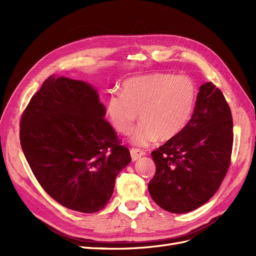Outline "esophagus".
Here are the masks:
<instances>
[{
  "mask_svg": "<svg viewBox=\"0 0 256 256\" xmlns=\"http://www.w3.org/2000/svg\"><path fill=\"white\" fill-rule=\"evenodd\" d=\"M130 154H131V159H132V161H136V160L140 159L142 156H144L145 152L141 150L131 148L130 150Z\"/></svg>",
  "mask_w": 256,
  "mask_h": 256,
  "instance_id": "1",
  "label": "esophagus"
}]
</instances>
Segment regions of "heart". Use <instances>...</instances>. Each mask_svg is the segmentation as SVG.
Here are the masks:
<instances>
[{
  "mask_svg": "<svg viewBox=\"0 0 256 256\" xmlns=\"http://www.w3.org/2000/svg\"><path fill=\"white\" fill-rule=\"evenodd\" d=\"M198 90L190 76L154 72L126 80L122 92L113 90L106 100V115L122 134H130L136 146L168 141L187 127L196 109Z\"/></svg>",
  "mask_w": 256,
  "mask_h": 256,
  "instance_id": "b5f03b06",
  "label": "heart"
}]
</instances>
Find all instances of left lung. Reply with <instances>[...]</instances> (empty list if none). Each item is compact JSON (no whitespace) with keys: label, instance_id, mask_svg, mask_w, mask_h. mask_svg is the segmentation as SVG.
Segmentation results:
<instances>
[{"label":"left lung","instance_id":"left-lung-1","mask_svg":"<svg viewBox=\"0 0 256 256\" xmlns=\"http://www.w3.org/2000/svg\"><path fill=\"white\" fill-rule=\"evenodd\" d=\"M233 147V120L222 92L200 86L192 118L182 132L152 152L156 174L148 184L154 203L173 214L194 210L226 177Z\"/></svg>","mask_w":256,"mask_h":256}]
</instances>
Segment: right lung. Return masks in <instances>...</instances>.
Returning a JSON list of instances; mask_svg holds the SVG:
<instances>
[{
	"instance_id": "obj_1",
	"label": "right lung",
	"mask_w": 256,
	"mask_h": 256,
	"mask_svg": "<svg viewBox=\"0 0 256 256\" xmlns=\"http://www.w3.org/2000/svg\"><path fill=\"white\" fill-rule=\"evenodd\" d=\"M104 115L92 85L56 74L23 112L20 143L30 168L44 190L72 210L102 209L131 161Z\"/></svg>"
}]
</instances>
